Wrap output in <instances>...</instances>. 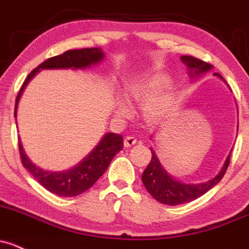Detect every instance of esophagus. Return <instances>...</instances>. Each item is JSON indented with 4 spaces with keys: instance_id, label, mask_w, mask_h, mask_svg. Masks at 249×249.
<instances>
[{
    "instance_id": "1",
    "label": "esophagus",
    "mask_w": 249,
    "mask_h": 249,
    "mask_svg": "<svg viewBox=\"0 0 249 249\" xmlns=\"http://www.w3.org/2000/svg\"><path fill=\"white\" fill-rule=\"evenodd\" d=\"M137 143V139L134 136H126L124 140V145L125 147H132Z\"/></svg>"
}]
</instances>
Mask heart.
Wrapping results in <instances>:
<instances>
[{"label": "heart", "mask_w": 249, "mask_h": 249, "mask_svg": "<svg viewBox=\"0 0 249 249\" xmlns=\"http://www.w3.org/2000/svg\"><path fill=\"white\" fill-rule=\"evenodd\" d=\"M170 82L169 74L165 72H155L149 77L132 83L126 88V94L118 92L115 95V107L122 114H126L131 109V104L127 97L144 104V112L150 119H161L166 117L172 108V95L169 91L159 92Z\"/></svg>", "instance_id": "1"}]
</instances>
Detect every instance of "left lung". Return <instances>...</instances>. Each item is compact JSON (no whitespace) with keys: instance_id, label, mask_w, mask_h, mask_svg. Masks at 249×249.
<instances>
[{"instance_id":"obj_1","label":"left lung","mask_w":249,"mask_h":249,"mask_svg":"<svg viewBox=\"0 0 249 249\" xmlns=\"http://www.w3.org/2000/svg\"><path fill=\"white\" fill-rule=\"evenodd\" d=\"M180 60L188 67L190 78H197L213 69L212 65L207 64V62L202 61L200 59H196L194 56L184 55V56H180ZM213 74L219 77L222 80H224V78L220 76V74ZM150 150H152V160H150L147 169L143 172L142 182L144 184L145 189L148 190V193L157 201L169 206L182 205V203L193 201V200L202 196L205 193H207L215 184H218L219 180L223 178V176L225 175V172H227V169L230 162V153H231L230 152L229 155H228L227 160H225L219 173L214 176L212 179L207 180V182L196 183V184L193 183L192 184V183L180 182V180L172 177L170 173H167L166 170L160 164L159 158L157 157L154 150L152 148H150Z\"/></svg>"}]
</instances>
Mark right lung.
I'll use <instances>...</instances> for the list:
<instances>
[{
	"mask_svg": "<svg viewBox=\"0 0 249 249\" xmlns=\"http://www.w3.org/2000/svg\"><path fill=\"white\" fill-rule=\"evenodd\" d=\"M105 59V53L100 48H85V49L67 50L64 54L56 55L42 62L37 66L25 79L24 84L20 88L16 100V110L14 117L17 118V108L22 91L26 85L39 71L42 70H85L100 64ZM123 149L122 135L108 134L104 135L96 147L72 169L65 171L53 172L36 166L25 154L21 141L19 139V152L22 165L37 179V182L43 185L47 190L59 196L71 197L80 195L87 192L95 184L97 179L106 172L110 161L117 153Z\"/></svg>",
	"mask_w": 249,
	"mask_h": 249,
	"instance_id": "add662e5",
	"label": "right lung"
}]
</instances>
